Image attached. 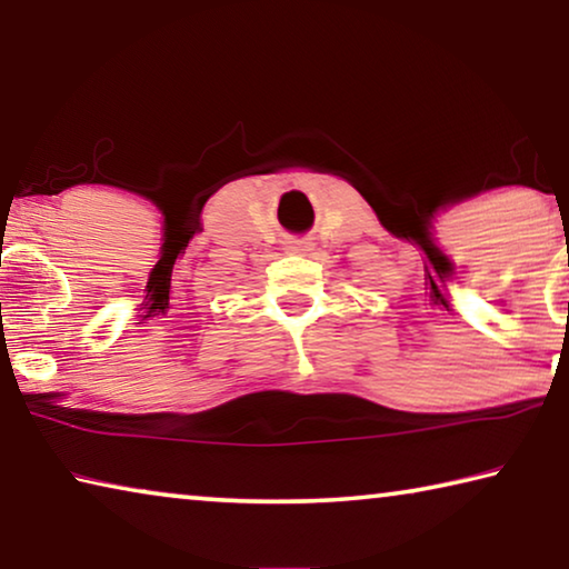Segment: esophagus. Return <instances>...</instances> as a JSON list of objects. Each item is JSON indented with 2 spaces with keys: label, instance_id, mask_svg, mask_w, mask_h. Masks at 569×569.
<instances>
[{
  "label": "esophagus",
  "instance_id": "obj_1",
  "mask_svg": "<svg viewBox=\"0 0 569 569\" xmlns=\"http://www.w3.org/2000/svg\"><path fill=\"white\" fill-rule=\"evenodd\" d=\"M288 250H291V253H308V250H311V243H308V240H291Z\"/></svg>",
  "mask_w": 569,
  "mask_h": 569
}]
</instances>
